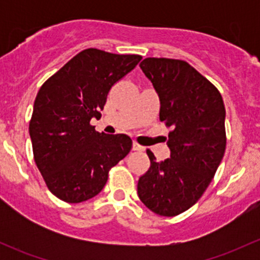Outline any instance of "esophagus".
<instances>
[{
    "label": "esophagus",
    "mask_w": 260,
    "mask_h": 260,
    "mask_svg": "<svg viewBox=\"0 0 260 260\" xmlns=\"http://www.w3.org/2000/svg\"><path fill=\"white\" fill-rule=\"evenodd\" d=\"M132 148H133V151H138V152H142V151H145V147H143V146H141V145H138L137 142H133V146H132Z\"/></svg>",
    "instance_id": "1"
}]
</instances>
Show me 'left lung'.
<instances>
[{
  "label": "left lung",
  "instance_id": "obj_1",
  "mask_svg": "<svg viewBox=\"0 0 260 260\" xmlns=\"http://www.w3.org/2000/svg\"><path fill=\"white\" fill-rule=\"evenodd\" d=\"M159 98V119L171 128L170 158L140 177V200L154 214L175 216L190 209L211 182L222 157L225 107L221 94L183 60L147 57L140 64Z\"/></svg>",
  "mask_w": 260,
  "mask_h": 260
}]
</instances>
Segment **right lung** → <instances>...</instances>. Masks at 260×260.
I'll return each instance as SVG.
<instances>
[{
	"label": "right lung",
	"mask_w": 260,
	"mask_h": 260,
	"mask_svg": "<svg viewBox=\"0 0 260 260\" xmlns=\"http://www.w3.org/2000/svg\"><path fill=\"white\" fill-rule=\"evenodd\" d=\"M141 59L83 50L39 90L28 127L34 158L60 200L78 204L98 195L111 167L129 153L131 137L96 132L90 120L102 117L112 86Z\"/></svg>",
	"instance_id": "obj_1"
}]
</instances>
